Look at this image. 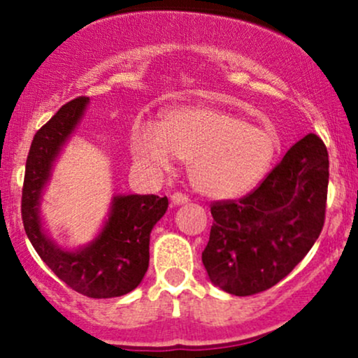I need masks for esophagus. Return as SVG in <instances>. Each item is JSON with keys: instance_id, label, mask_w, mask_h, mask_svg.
Listing matches in <instances>:
<instances>
[{"instance_id": "34e87169", "label": "esophagus", "mask_w": 358, "mask_h": 358, "mask_svg": "<svg viewBox=\"0 0 358 358\" xmlns=\"http://www.w3.org/2000/svg\"><path fill=\"white\" fill-rule=\"evenodd\" d=\"M171 202H173L175 205H183V203H188V196L185 195V193L175 192L173 195H171Z\"/></svg>"}]
</instances>
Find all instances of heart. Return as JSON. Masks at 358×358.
<instances>
[{"mask_svg":"<svg viewBox=\"0 0 358 358\" xmlns=\"http://www.w3.org/2000/svg\"><path fill=\"white\" fill-rule=\"evenodd\" d=\"M131 153L151 171H168L175 156L188 162L190 182L212 199H234L256 188L269 173L279 141L264 127L208 106H176L158 124L131 129Z\"/></svg>","mask_w":358,"mask_h":358,"instance_id":"b5f03b06","label":"heart"}]
</instances>
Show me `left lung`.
I'll use <instances>...</instances> for the list:
<instances>
[{
    "label": "left lung",
    "instance_id": "obj_1",
    "mask_svg": "<svg viewBox=\"0 0 358 358\" xmlns=\"http://www.w3.org/2000/svg\"><path fill=\"white\" fill-rule=\"evenodd\" d=\"M327 190V146L306 134L256 190L213 203L210 239L202 252L213 285L236 296L278 285L318 239Z\"/></svg>",
    "mask_w": 358,
    "mask_h": 358
}]
</instances>
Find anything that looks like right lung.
<instances>
[{"mask_svg": "<svg viewBox=\"0 0 358 358\" xmlns=\"http://www.w3.org/2000/svg\"><path fill=\"white\" fill-rule=\"evenodd\" d=\"M89 97H77L36 131L27 158L22 219L36 254L69 287L89 298H116L131 293L150 266V234L165 215L166 196L116 195L101 232L89 244L64 249L43 227L42 195L55 159L79 126Z\"/></svg>", "mask_w": 358, "mask_h": 358, "instance_id": "obj_1", "label": "right lung"}]
</instances>
